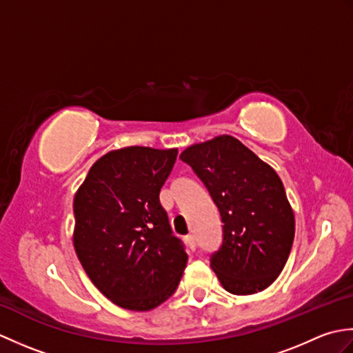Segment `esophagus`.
<instances>
[{
	"label": "esophagus",
	"instance_id": "1",
	"mask_svg": "<svg viewBox=\"0 0 353 353\" xmlns=\"http://www.w3.org/2000/svg\"><path fill=\"white\" fill-rule=\"evenodd\" d=\"M185 239H186V244H188L190 249H191V250H196V247H197L196 236H194L192 234H190V235H186V236H185Z\"/></svg>",
	"mask_w": 353,
	"mask_h": 353
}]
</instances>
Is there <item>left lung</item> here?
Returning <instances> with one entry per match:
<instances>
[{"mask_svg":"<svg viewBox=\"0 0 353 353\" xmlns=\"http://www.w3.org/2000/svg\"><path fill=\"white\" fill-rule=\"evenodd\" d=\"M221 215L223 241L211 267L223 288L245 296L281 274L294 241V214L276 171L238 139L223 134L181 154Z\"/></svg>","mask_w":353,"mask_h":353,"instance_id":"1","label":"left lung"}]
</instances>
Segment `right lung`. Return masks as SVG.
<instances>
[{
    "label": "right lung",
    "instance_id": "1",
    "mask_svg": "<svg viewBox=\"0 0 353 353\" xmlns=\"http://www.w3.org/2000/svg\"><path fill=\"white\" fill-rule=\"evenodd\" d=\"M177 150L125 147L97 161L74 197V249L109 301L148 311L174 294L188 262L159 192Z\"/></svg>",
    "mask_w": 353,
    "mask_h": 353
}]
</instances>
